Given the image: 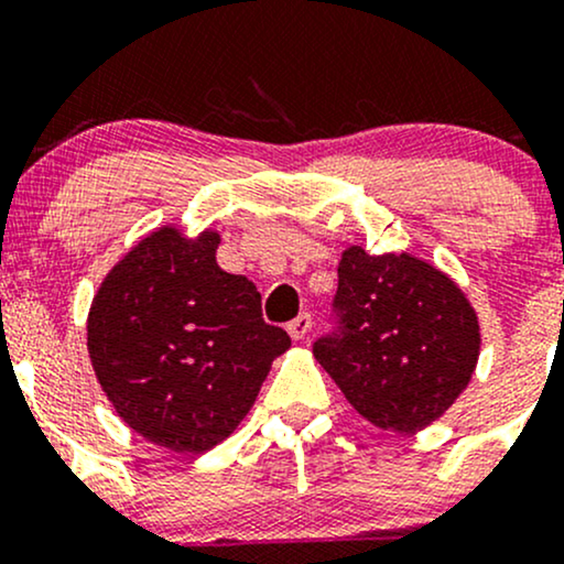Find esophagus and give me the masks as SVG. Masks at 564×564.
Instances as JSON below:
<instances>
[{
  "mask_svg": "<svg viewBox=\"0 0 564 564\" xmlns=\"http://www.w3.org/2000/svg\"><path fill=\"white\" fill-rule=\"evenodd\" d=\"M286 332H289V336H291V339H294V341L307 339V334L313 332V318H310L307 313H300L294 321L289 323Z\"/></svg>",
  "mask_w": 564,
  "mask_h": 564,
  "instance_id": "1",
  "label": "esophagus"
}]
</instances>
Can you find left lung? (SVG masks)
<instances>
[{
	"label": "left lung",
	"mask_w": 564,
	"mask_h": 564,
	"mask_svg": "<svg viewBox=\"0 0 564 564\" xmlns=\"http://www.w3.org/2000/svg\"><path fill=\"white\" fill-rule=\"evenodd\" d=\"M334 304L345 326L315 341L313 355L373 426L411 435L469 387L480 318L464 289L432 262L347 246Z\"/></svg>",
	"instance_id": "8db88e82"
}]
</instances>
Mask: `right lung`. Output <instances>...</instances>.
Here are the masks:
<instances>
[{
	"label": "right lung",
	"mask_w": 564,
	"mask_h": 564,
	"mask_svg": "<svg viewBox=\"0 0 564 564\" xmlns=\"http://www.w3.org/2000/svg\"><path fill=\"white\" fill-rule=\"evenodd\" d=\"M219 232L161 225L102 278L87 315L93 371L148 443L206 453L238 430L289 334L260 291L217 264Z\"/></svg>",
	"instance_id": "obj_1"
}]
</instances>
